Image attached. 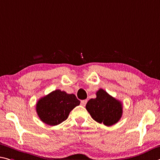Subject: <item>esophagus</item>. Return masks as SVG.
<instances>
[{
  "mask_svg": "<svg viewBox=\"0 0 160 160\" xmlns=\"http://www.w3.org/2000/svg\"><path fill=\"white\" fill-rule=\"evenodd\" d=\"M87 102H88L87 100H82V101H81V102H80V105H82V106H85L86 104H87Z\"/></svg>",
  "mask_w": 160,
  "mask_h": 160,
  "instance_id": "34e87169",
  "label": "esophagus"
}]
</instances>
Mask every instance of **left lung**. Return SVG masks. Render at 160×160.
<instances>
[{"instance_id": "left-lung-1", "label": "left lung", "mask_w": 160, "mask_h": 160, "mask_svg": "<svg viewBox=\"0 0 160 160\" xmlns=\"http://www.w3.org/2000/svg\"><path fill=\"white\" fill-rule=\"evenodd\" d=\"M96 95V98L88 101L86 110L98 122L103 123L106 126L115 125L122 115V102L102 89L99 90Z\"/></svg>"}]
</instances>
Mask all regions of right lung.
Returning <instances> with one entry per match:
<instances>
[{"instance_id": "obj_1", "label": "right lung", "mask_w": 160, "mask_h": 160, "mask_svg": "<svg viewBox=\"0 0 160 160\" xmlns=\"http://www.w3.org/2000/svg\"><path fill=\"white\" fill-rule=\"evenodd\" d=\"M80 103L74 94L55 90L38 101L36 112L42 122L55 126L66 120L71 110Z\"/></svg>"}]
</instances>
